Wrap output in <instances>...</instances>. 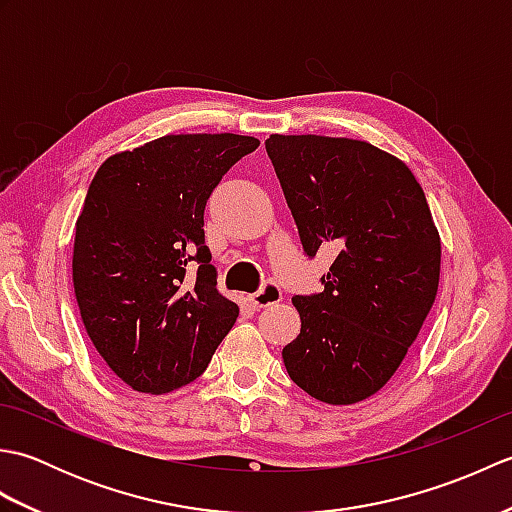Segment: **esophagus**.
Returning a JSON list of instances; mask_svg holds the SVG:
<instances>
[{
  "mask_svg": "<svg viewBox=\"0 0 512 512\" xmlns=\"http://www.w3.org/2000/svg\"><path fill=\"white\" fill-rule=\"evenodd\" d=\"M248 301L253 303V308H268L273 306V303L281 301V288L273 284V281H266L262 288L248 297Z\"/></svg>",
  "mask_w": 512,
  "mask_h": 512,
  "instance_id": "34e87169",
  "label": "esophagus"
}]
</instances>
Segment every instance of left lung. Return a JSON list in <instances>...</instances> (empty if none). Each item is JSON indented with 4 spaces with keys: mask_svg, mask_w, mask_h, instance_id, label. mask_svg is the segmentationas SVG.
Returning <instances> with one entry per match:
<instances>
[{
    "mask_svg": "<svg viewBox=\"0 0 512 512\" xmlns=\"http://www.w3.org/2000/svg\"><path fill=\"white\" fill-rule=\"evenodd\" d=\"M266 151L303 250L339 255L323 292L292 297L301 332L290 378L328 405H354L396 374L436 301L442 244L416 176L365 140L270 134Z\"/></svg>",
    "mask_w": 512,
    "mask_h": 512,
    "instance_id": "1",
    "label": "left lung"
}]
</instances>
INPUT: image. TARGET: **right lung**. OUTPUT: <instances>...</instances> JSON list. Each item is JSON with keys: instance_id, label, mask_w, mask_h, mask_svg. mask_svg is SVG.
I'll list each match as a JSON object with an SVG mask.
<instances>
[{"instance_id": "right-lung-1", "label": "right lung", "mask_w": 512, "mask_h": 512, "mask_svg": "<svg viewBox=\"0 0 512 512\" xmlns=\"http://www.w3.org/2000/svg\"><path fill=\"white\" fill-rule=\"evenodd\" d=\"M253 136L167 134L96 171L76 217L72 284L85 332L143 394L189 385L231 332L237 303L217 290L204 206Z\"/></svg>"}]
</instances>
